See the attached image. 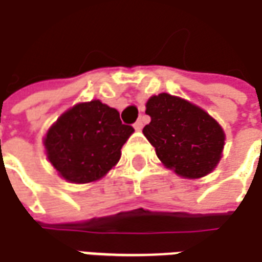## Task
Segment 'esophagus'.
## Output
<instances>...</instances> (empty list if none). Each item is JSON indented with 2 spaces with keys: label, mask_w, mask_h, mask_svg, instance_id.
<instances>
[{
  "label": "esophagus",
  "mask_w": 262,
  "mask_h": 262,
  "mask_svg": "<svg viewBox=\"0 0 262 262\" xmlns=\"http://www.w3.org/2000/svg\"><path fill=\"white\" fill-rule=\"evenodd\" d=\"M133 127H135L136 130H140V129L143 127V120H142V119H139L138 122H136V123L133 124Z\"/></svg>",
  "instance_id": "1"
}]
</instances>
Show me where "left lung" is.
Returning <instances> with one entry per match:
<instances>
[{
    "mask_svg": "<svg viewBox=\"0 0 262 262\" xmlns=\"http://www.w3.org/2000/svg\"><path fill=\"white\" fill-rule=\"evenodd\" d=\"M150 123L143 135L158 158L183 178H202L220 162L225 135L206 112L189 101L161 93L146 103Z\"/></svg>",
    "mask_w": 262,
    "mask_h": 262,
    "instance_id": "8db88e82",
    "label": "left lung"
}]
</instances>
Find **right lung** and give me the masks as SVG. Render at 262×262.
<instances>
[{"instance_id": "1", "label": "right lung", "mask_w": 262, "mask_h": 262, "mask_svg": "<svg viewBox=\"0 0 262 262\" xmlns=\"http://www.w3.org/2000/svg\"><path fill=\"white\" fill-rule=\"evenodd\" d=\"M133 133L116 108L99 100L80 103L58 117L44 139L51 165L66 181L93 182L120 159V149Z\"/></svg>"}]
</instances>
